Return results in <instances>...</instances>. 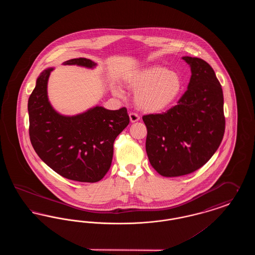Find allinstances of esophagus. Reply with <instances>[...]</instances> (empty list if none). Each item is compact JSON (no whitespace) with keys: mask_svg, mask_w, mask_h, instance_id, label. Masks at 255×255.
<instances>
[{"mask_svg":"<svg viewBox=\"0 0 255 255\" xmlns=\"http://www.w3.org/2000/svg\"><path fill=\"white\" fill-rule=\"evenodd\" d=\"M129 117H130V122H132V123L139 121V116L137 114H135V113H130Z\"/></svg>","mask_w":255,"mask_h":255,"instance_id":"obj_1","label":"esophagus"}]
</instances>
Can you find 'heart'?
<instances>
[{"label":"heart","instance_id":"1","mask_svg":"<svg viewBox=\"0 0 255 255\" xmlns=\"http://www.w3.org/2000/svg\"><path fill=\"white\" fill-rule=\"evenodd\" d=\"M135 95V104L140 110L158 113L170 108L181 96L183 88L181 75L163 66H151L133 75L127 81ZM116 94H122L115 89Z\"/></svg>","mask_w":255,"mask_h":255}]
</instances>
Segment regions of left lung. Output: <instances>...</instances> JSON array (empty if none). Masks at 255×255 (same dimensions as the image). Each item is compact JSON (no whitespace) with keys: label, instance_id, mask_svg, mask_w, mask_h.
Wrapping results in <instances>:
<instances>
[{"label":"left lung","instance_id":"8db88e82","mask_svg":"<svg viewBox=\"0 0 255 255\" xmlns=\"http://www.w3.org/2000/svg\"><path fill=\"white\" fill-rule=\"evenodd\" d=\"M182 59L190 65L191 77L178 104L163 114L142 117L147 156L163 177L187 175L205 165L226 128L223 90L213 69L201 58Z\"/></svg>","mask_w":255,"mask_h":255}]
</instances>
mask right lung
I'll use <instances>...</instances> for the list:
<instances>
[{
  "label": "right lung",
  "instance_id": "1",
  "mask_svg": "<svg viewBox=\"0 0 255 255\" xmlns=\"http://www.w3.org/2000/svg\"><path fill=\"white\" fill-rule=\"evenodd\" d=\"M64 64L96 66L87 58ZM52 70L40 74L28 98L31 144L39 158L62 177L76 182H98L111 167L115 139L130 122L127 109L111 111L97 106L74 117L61 116L51 107L47 95Z\"/></svg>",
  "mask_w": 255,
  "mask_h": 255
}]
</instances>
